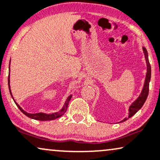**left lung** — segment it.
I'll use <instances>...</instances> for the list:
<instances>
[{
	"mask_svg": "<svg viewBox=\"0 0 160 160\" xmlns=\"http://www.w3.org/2000/svg\"><path fill=\"white\" fill-rule=\"evenodd\" d=\"M142 50H143V53H144V55H145V58L146 61V65H147V73H146L145 80V82H144L143 88H142V90L141 93H140L139 96L136 98V101L132 102L131 105H130V107H129L128 118H124V120L121 121L120 122H124V121L128 120V118H131L132 115H135L136 113L142 108V106L144 105V103H145L146 99H147L148 98V92H149V82H150V80H151V65H150V62H149V59H148V54L147 50H146V48H145L144 47L142 48Z\"/></svg>",
	"mask_w": 160,
	"mask_h": 160,
	"instance_id": "1",
	"label": "left lung"
}]
</instances>
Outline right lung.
<instances>
[{"instance_id": "right-lung-1", "label": "right lung", "mask_w": 160, "mask_h": 160, "mask_svg": "<svg viewBox=\"0 0 160 160\" xmlns=\"http://www.w3.org/2000/svg\"><path fill=\"white\" fill-rule=\"evenodd\" d=\"M11 61V59H10ZM8 86H9V92H10V95L12 96L13 101H14L15 103L16 104L17 107H18V109H20L21 111L25 115L29 117V118H32V119H35V120H38V121H51V120H54L56 118H58L59 117H61L62 115H63L65 114V112L67 110V108H68V103L70 101L71 98H72V95H70L67 98L66 101H65L64 105H63V107L60 110L59 112H53V113H51V114H47V113H44V112H38V113H28L26 111H24L22 107L19 106L18 103H16V101L14 100V98L12 95V92H11V88H10V62H9V77H8Z\"/></svg>"}]
</instances>
